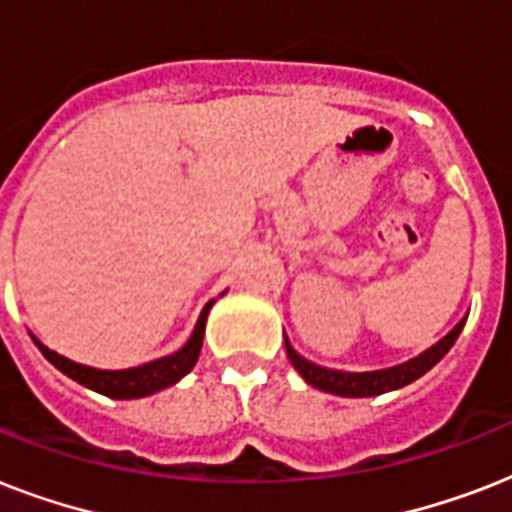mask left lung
Wrapping results in <instances>:
<instances>
[{"label": "left lung", "instance_id": "left-lung-1", "mask_svg": "<svg viewBox=\"0 0 512 512\" xmlns=\"http://www.w3.org/2000/svg\"><path fill=\"white\" fill-rule=\"evenodd\" d=\"M465 321H460L457 327L449 332L441 342H436L433 348H428L422 356L406 361V364L390 366V369H380V372H337V369H327V366L311 364L308 358H303L292 345L287 342V356L292 361L297 372L303 374V380L308 385L319 390H327V393H335V396H348V398H364V396H380V393H388V390L404 388L409 382H414L417 377L433 369V366L441 361V358L449 353L457 337H460Z\"/></svg>", "mask_w": 512, "mask_h": 512}]
</instances>
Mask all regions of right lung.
<instances>
[{"mask_svg":"<svg viewBox=\"0 0 512 512\" xmlns=\"http://www.w3.org/2000/svg\"><path fill=\"white\" fill-rule=\"evenodd\" d=\"M209 308H212V303L204 305V311H201L199 321H196V329H193L191 340L185 342L177 353H172V356L167 358H159V361H151V364L135 366V369H122V372H106V369H92V366L76 364V361H68V358L58 356L55 350L44 348L42 342H36V345H39L42 356L47 358L52 366H58L60 372L68 374L71 380H76L79 385H84V388L98 390V393H103V396L108 398L151 396V393L167 388V385L180 380L183 374L191 372L193 364L199 361Z\"/></svg>","mask_w":512,"mask_h":512,"instance_id":"add662e5","label":"right lung"}]
</instances>
